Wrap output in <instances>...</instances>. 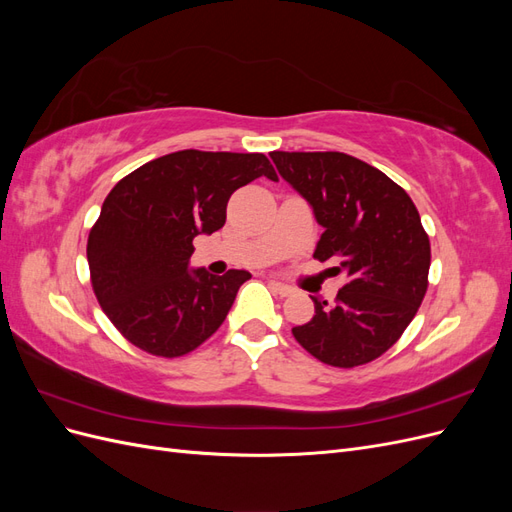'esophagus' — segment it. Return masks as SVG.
Instances as JSON below:
<instances>
[{
    "instance_id": "esophagus-1",
    "label": "esophagus",
    "mask_w": 512,
    "mask_h": 512,
    "mask_svg": "<svg viewBox=\"0 0 512 512\" xmlns=\"http://www.w3.org/2000/svg\"><path fill=\"white\" fill-rule=\"evenodd\" d=\"M269 284H271V288H273L277 294H280V297H288V294H292V292H294L288 284H282V282H275V280H271Z\"/></svg>"
}]
</instances>
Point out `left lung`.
Returning <instances> with one entry per match:
<instances>
[{
    "label": "left lung",
    "instance_id": "left-lung-1",
    "mask_svg": "<svg viewBox=\"0 0 512 512\" xmlns=\"http://www.w3.org/2000/svg\"><path fill=\"white\" fill-rule=\"evenodd\" d=\"M271 160L324 228L314 258L346 275L335 305L314 297V318L292 335L327 365L371 363L406 331L427 292L431 247L421 215L404 188L348 153L273 151Z\"/></svg>",
    "mask_w": 512,
    "mask_h": 512
}]
</instances>
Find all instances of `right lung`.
Wrapping results in <instances>:
<instances>
[{
	"label": "right lung",
	"mask_w": 512,
	"mask_h": 512,
	"mask_svg": "<svg viewBox=\"0 0 512 512\" xmlns=\"http://www.w3.org/2000/svg\"><path fill=\"white\" fill-rule=\"evenodd\" d=\"M258 177L277 179L262 153L183 149L136 168L108 192L87 260L100 307L130 344L175 359L220 329L252 275L190 271L192 241L220 230L230 194Z\"/></svg>",
	"instance_id": "1"
}]
</instances>
